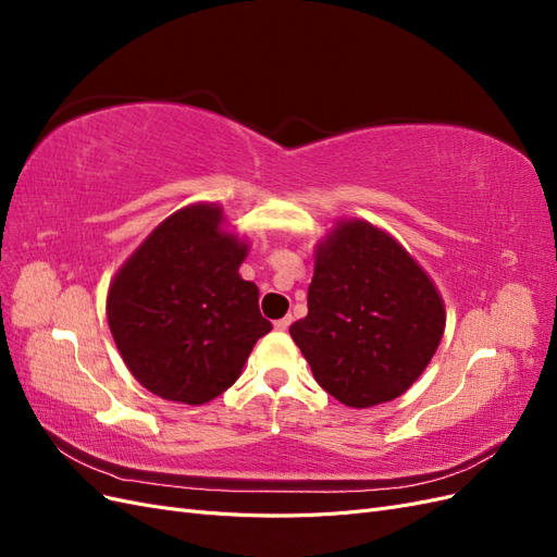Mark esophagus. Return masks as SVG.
<instances>
[{
	"label": "esophagus",
	"mask_w": 557,
	"mask_h": 557,
	"mask_svg": "<svg viewBox=\"0 0 557 557\" xmlns=\"http://www.w3.org/2000/svg\"><path fill=\"white\" fill-rule=\"evenodd\" d=\"M290 323H293V318L285 315V318H281V320H274V327H276L278 332H283V330L290 327Z\"/></svg>",
	"instance_id": "esophagus-1"
}]
</instances>
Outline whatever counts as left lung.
<instances>
[{
	"label": "left lung",
	"mask_w": 557,
	"mask_h": 557,
	"mask_svg": "<svg viewBox=\"0 0 557 557\" xmlns=\"http://www.w3.org/2000/svg\"><path fill=\"white\" fill-rule=\"evenodd\" d=\"M446 327L444 299L385 230L342 218L315 244L309 313L290 325L313 379L350 409L404 395Z\"/></svg>",
	"instance_id": "8db88e82"
}]
</instances>
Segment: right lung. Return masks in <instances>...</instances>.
Masks as SVG:
<instances>
[{
  "instance_id": "right-lung-1",
  "label": "right lung",
  "mask_w": 557,
  "mask_h": 557,
  "mask_svg": "<svg viewBox=\"0 0 557 557\" xmlns=\"http://www.w3.org/2000/svg\"><path fill=\"white\" fill-rule=\"evenodd\" d=\"M246 256L248 242L225 230L223 207L199 201L166 215L117 269L109 330L146 391L197 407L242 376L272 330L258 285L239 274Z\"/></svg>"
}]
</instances>
